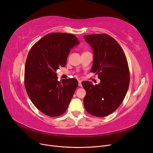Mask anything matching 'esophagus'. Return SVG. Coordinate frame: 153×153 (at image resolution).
I'll return each instance as SVG.
<instances>
[{
  "label": "esophagus",
  "mask_w": 153,
  "mask_h": 153,
  "mask_svg": "<svg viewBox=\"0 0 153 153\" xmlns=\"http://www.w3.org/2000/svg\"><path fill=\"white\" fill-rule=\"evenodd\" d=\"M78 83H79V87H82V84H81V81H79Z\"/></svg>",
  "instance_id": "obj_1"
}]
</instances>
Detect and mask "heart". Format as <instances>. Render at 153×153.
Instances as JSON below:
<instances>
[{
	"label": "heart",
	"instance_id": "1",
	"mask_svg": "<svg viewBox=\"0 0 153 153\" xmlns=\"http://www.w3.org/2000/svg\"><path fill=\"white\" fill-rule=\"evenodd\" d=\"M84 53H85V52H84Z\"/></svg>",
	"mask_w": 153,
	"mask_h": 153
}]
</instances>
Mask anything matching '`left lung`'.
I'll return each mask as SVG.
<instances>
[{"mask_svg":"<svg viewBox=\"0 0 153 153\" xmlns=\"http://www.w3.org/2000/svg\"><path fill=\"white\" fill-rule=\"evenodd\" d=\"M93 50L91 72L98 74L100 83L84 81L86 91L84 105L89 114L103 117L115 111L123 101L130 85V70L126 56L116 40L107 34L85 35Z\"/></svg>","mask_w":153,"mask_h":153,"instance_id":"8db88e82","label":"left lung"}]
</instances>
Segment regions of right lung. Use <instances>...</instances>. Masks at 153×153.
<instances>
[{"mask_svg": "<svg viewBox=\"0 0 153 153\" xmlns=\"http://www.w3.org/2000/svg\"><path fill=\"white\" fill-rule=\"evenodd\" d=\"M79 43L74 35L49 33L38 41L28 53L24 77L26 91L34 105L47 116L63 114L78 86L74 78L58 81L56 71L66 65L70 50Z\"/></svg>", "mask_w": 153, "mask_h": 153, "instance_id": "right-lung-1", "label": "right lung"}]
</instances>
